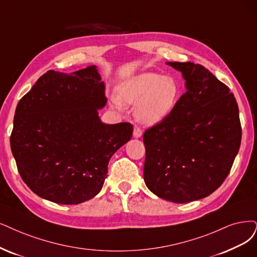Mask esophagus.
<instances>
[{
    "label": "esophagus",
    "mask_w": 257,
    "mask_h": 257,
    "mask_svg": "<svg viewBox=\"0 0 257 257\" xmlns=\"http://www.w3.org/2000/svg\"><path fill=\"white\" fill-rule=\"evenodd\" d=\"M142 136H143V132H142V130L139 127H135V129H134V137L136 139H140Z\"/></svg>",
    "instance_id": "1"
}]
</instances>
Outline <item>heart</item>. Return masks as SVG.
<instances>
[{
    "mask_svg": "<svg viewBox=\"0 0 257 257\" xmlns=\"http://www.w3.org/2000/svg\"><path fill=\"white\" fill-rule=\"evenodd\" d=\"M179 84L168 75L143 72L122 80L116 88L113 106L136 104V117L146 126H155L164 120L176 106Z\"/></svg>",
    "mask_w": 257,
    "mask_h": 257,
    "instance_id": "1",
    "label": "heart"
}]
</instances>
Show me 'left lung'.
<instances>
[{"instance_id":"left-lung-1","label":"left lung","mask_w":257,"mask_h":257,"mask_svg":"<svg viewBox=\"0 0 257 257\" xmlns=\"http://www.w3.org/2000/svg\"><path fill=\"white\" fill-rule=\"evenodd\" d=\"M182 73L186 92L169 115L145 131L144 181L175 203L214 193L229 175L241 142L234 94L200 64L166 62Z\"/></svg>"}]
</instances>
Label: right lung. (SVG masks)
<instances>
[{
    "label": "right lung",
    "instance_id": "add662e5",
    "mask_svg": "<svg viewBox=\"0 0 257 257\" xmlns=\"http://www.w3.org/2000/svg\"><path fill=\"white\" fill-rule=\"evenodd\" d=\"M97 66L71 74L46 72L19 101L11 136L12 153L26 185L59 204L96 196L111 157L132 137L129 122L103 123L107 103Z\"/></svg>",
    "mask_w": 257,
    "mask_h": 257
}]
</instances>
